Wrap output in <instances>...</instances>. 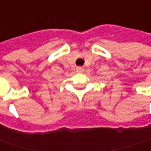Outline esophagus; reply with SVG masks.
<instances>
[{
    "label": "esophagus",
    "instance_id": "1",
    "mask_svg": "<svg viewBox=\"0 0 151 151\" xmlns=\"http://www.w3.org/2000/svg\"><path fill=\"white\" fill-rule=\"evenodd\" d=\"M83 71H84V68H83V67H78V68H77V72H78V73H83Z\"/></svg>",
    "mask_w": 151,
    "mask_h": 151
}]
</instances>
